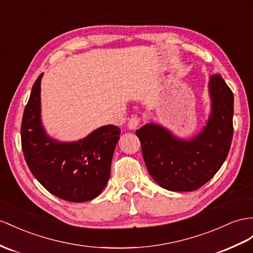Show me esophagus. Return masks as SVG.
I'll use <instances>...</instances> for the list:
<instances>
[{"label":"esophagus","instance_id":"esophagus-1","mask_svg":"<svg viewBox=\"0 0 253 253\" xmlns=\"http://www.w3.org/2000/svg\"><path fill=\"white\" fill-rule=\"evenodd\" d=\"M140 122H141V120L139 116H137V115L132 116V118L129 119V121H128V128L131 129V130H134V129L138 128Z\"/></svg>","mask_w":253,"mask_h":253}]
</instances>
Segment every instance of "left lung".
<instances>
[{
	"instance_id": "left-lung-1",
	"label": "left lung",
	"mask_w": 253,
	"mask_h": 253,
	"mask_svg": "<svg viewBox=\"0 0 253 253\" xmlns=\"http://www.w3.org/2000/svg\"><path fill=\"white\" fill-rule=\"evenodd\" d=\"M211 111L196 137L182 140L150 123L135 131L148 173L170 191H193L215 175L228 156L233 138L234 96L220 75L209 82Z\"/></svg>"
}]
</instances>
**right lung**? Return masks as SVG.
<instances>
[{"label":"right lung","mask_w":253,"mask_h":253,"mask_svg":"<svg viewBox=\"0 0 253 253\" xmlns=\"http://www.w3.org/2000/svg\"><path fill=\"white\" fill-rule=\"evenodd\" d=\"M37 78L21 123V145L29 169L55 197L81 203L105 188L121 129L99 127L77 142H59L44 131L41 119V82Z\"/></svg>","instance_id":"1"}]
</instances>
